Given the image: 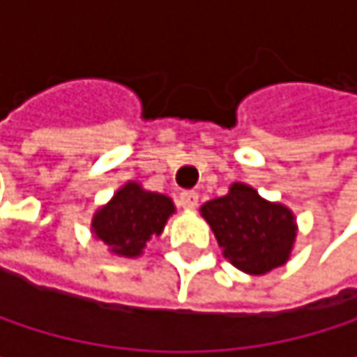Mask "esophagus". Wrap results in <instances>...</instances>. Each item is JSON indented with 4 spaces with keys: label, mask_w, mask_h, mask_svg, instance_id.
<instances>
[{
    "label": "esophagus",
    "mask_w": 357,
    "mask_h": 357,
    "mask_svg": "<svg viewBox=\"0 0 357 357\" xmlns=\"http://www.w3.org/2000/svg\"><path fill=\"white\" fill-rule=\"evenodd\" d=\"M179 206L185 208V211H194L198 206V192L194 190H188V192H181L178 198Z\"/></svg>",
    "instance_id": "34e87169"
}]
</instances>
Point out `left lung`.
<instances>
[{"mask_svg": "<svg viewBox=\"0 0 357 357\" xmlns=\"http://www.w3.org/2000/svg\"><path fill=\"white\" fill-rule=\"evenodd\" d=\"M223 256L242 273L264 275L283 266L296 244L298 223L291 208L262 198L252 185L236 181L225 196L200 206Z\"/></svg>", "mask_w": 357, "mask_h": 357, "instance_id": "obj_1", "label": "left lung"}]
</instances>
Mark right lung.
I'll use <instances>...</instances> for the list:
<instances>
[{"mask_svg": "<svg viewBox=\"0 0 357 357\" xmlns=\"http://www.w3.org/2000/svg\"><path fill=\"white\" fill-rule=\"evenodd\" d=\"M174 213L176 204L169 196L144 190L138 181H128L107 204L97 208L91 231L111 254L138 258L155 236L163 234Z\"/></svg>", "mask_w": 357, "mask_h": 357, "instance_id": "add662e5", "label": "right lung"}]
</instances>
